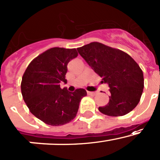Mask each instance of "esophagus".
<instances>
[{
  "instance_id": "esophagus-1",
  "label": "esophagus",
  "mask_w": 160,
  "mask_h": 160,
  "mask_svg": "<svg viewBox=\"0 0 160 160\" xmlns=\"http://www.w3.org/2000/svg\"><path fill=\"white\" fill-rule=\"evenodd\" d=\"M87 94L89 95V96H95V95H96V92H89V91H87Z\"/></svg>"
}]
</instances>
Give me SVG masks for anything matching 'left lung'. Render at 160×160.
Listing matches in <instances>:
<instances>
[{"label": "left lung", "instance_id": "left-lung-1", "mask_svg": "<svg viewBox=\"0 0 160 160\" xmlns=\"http://www.w3.org/2000/svg\"><path fill=\"white\" fill-rule=\"evenodd\" d=\"M78 53L109 87V102L99 107L109 116H122L138 106L144 87L143 73L134 59L125 52L99 42L77 48Z\"/></svg>", "mask_w": 160, "mask_h": 160}]
</instances>
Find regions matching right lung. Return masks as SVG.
<instances>
[{
	"instance_id": "obj_1",
	"label": "right lung",
	"mask_w": 160,
	"mask_h": 160,
	"mask_svg": "<svg viewBox=\"0 0 160 160\" xmlns=\"http://www.w3.org/2000/svg\"><path fill=\"white\" fill-rule=\"evenodd\" d=\"M78 55L75 48H52L32 61L22 78L21 92L29 111L45 124L63 125L76 117L84 89L71 92L66 83L68 64Z\"/></svg>"
}]
</instances>
